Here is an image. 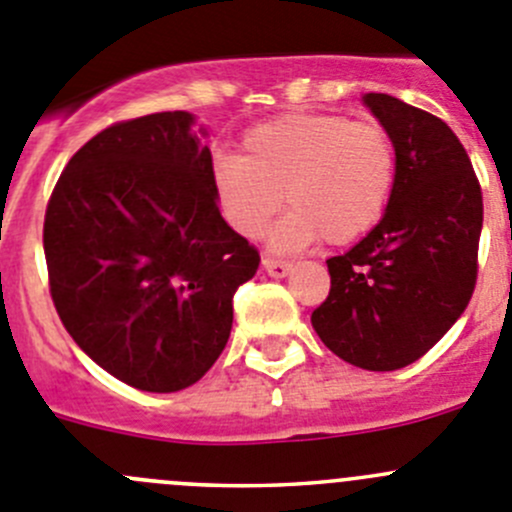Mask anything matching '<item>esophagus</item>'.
Masks as SVG:
<instances>
[{
	"label": "esophagus",
	"mask_w": 512,
	"mask_h": 512,
	"mask_svg": "<svg viewBox=\"0 0 512 512\" xmlns=\"http://www.w3.org/2000/svg\"><path fill=\"white\" fill-rule=\"evenodd\" d=\"M262 267H265L267 275H272V278H285V275L293 270V262L278 260V257H265V260H262Z\"/></svg>",
	"instance_id": "obj_1"
}]
</instances>
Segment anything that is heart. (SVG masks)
<instances>
[{
    "mask_svg": "<svg viewBox=\"0 0 512 512\" xmlns=\"http://www.w3.org/2000/svg\"><path fill=\"white\" fill-rule=\"evenodd\" d=\"M396 181V148L376 121L341 113H288L250 128L240 156L214 164L222 214L250 240L283 207L272 247L293 252L315 242L351 245L384 217Z\"/></svg>",
    "mask_w": 512,
    "mask_h": 512,
    "instance_id": "b5f03b06",
    "label": "heart"
}]
</instances>
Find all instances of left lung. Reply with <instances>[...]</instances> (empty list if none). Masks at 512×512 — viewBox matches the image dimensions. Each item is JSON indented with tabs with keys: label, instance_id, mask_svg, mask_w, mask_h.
<instances>
[{
	"label": "left lung",
	"instance_id": "1",
	"mask_svg": "<svg viewBox=\"0 0 512 512\" xmlns=\"http://www.w3.org/2000/svg\"><path fill=\"white\" fill-rule=\"evenodd\" d=\"M364 103L394 141V191L364 240L328 260L331 293L310 323L348 364L394 371L422 358L470 303L482 191L442 118L386 93Z\"/></svg>",
	"mask_w": 512,
	"mask_h": 512
}]
</instances>
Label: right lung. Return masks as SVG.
Returning <instances> with one entry per match:
<instances>
[{"label":"right lung","mask_w":512,"mask_h":512,"mask_svg":"<svg viewBox=\"0 0 512 512\" xmlns=\"http://www.w3.org/2000/svg\"><path fill=\"white\" fill-rule=\"evenodd\" d=\"M186 111L100 131L47 202L50 295L100 369L141 391L202 379L232 331V298L260 252L222 219L212 154Z\"/></svg>","instance_id":"obj_1"}]
</instances>
